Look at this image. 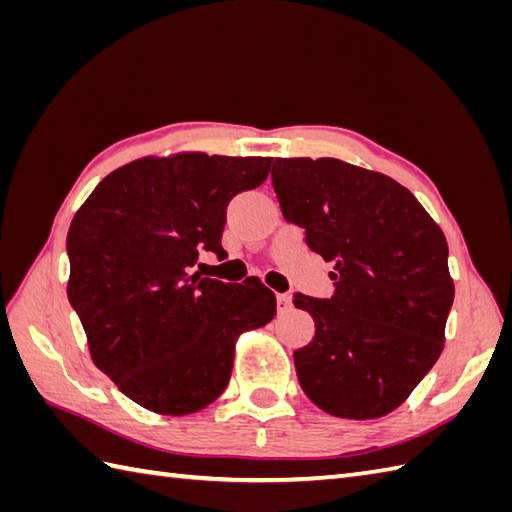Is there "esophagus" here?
Segmentation results:
<instances>
[{
    "label": "esophagus",
    "mask_w": 512,
    "mask_h": 512,
    "mask_svg": "<svg viewBox=\"0 0 512 512\" xmlns=\"http://www.w3.org/2000/svg\"><path fill=\"white\" fill-rule=\"evenodd\" d=\"M292 308V301L288 295H277V312L286 314Z\"/></svg>",
    "instance_id": "obj_1"
}]
</instances>
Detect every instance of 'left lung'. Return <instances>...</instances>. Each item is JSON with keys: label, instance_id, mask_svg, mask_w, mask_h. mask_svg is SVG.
I'll return each instance as SVG.
<instances>
[{"label": "left lung", "instance_id": "left-lung-1", "mask_svg": "<svg viewBox=\"0 0 512 512\" xmlns=\"http://www.w3.org/2000/svg\"><path fill=\"white\" fill-rule=\"evenodd\" d=\"M273 187L288 222L334 264V297L295 295L314 339L295 352L306 396L336 418L398 409L444 347L453 303L449 246L409 189L336 158H275Z\"/></svg>", "mask_w": 512, "mask_h": 512}]
</instances>
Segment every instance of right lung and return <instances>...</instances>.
Listing matches in <instances>:
<instances>
[{
    "label": "right lung",
    "mask_w": 512,
    "mask_h": 512,
    "mask_svg": "<svg viewBox=\"0 0 512 512\" xmlns=\"http://www.w3.org/2000/svg\"><path fill=\"white\" fill-rule=\"evenodd\" d=\"M273 158L182 151L112 171L68 231V299L94 365L162 416H187L222 394L239 334L264 328L275 292L191 275L200 250L224 259L226 206L268 178Z\"/></svg>",
    "instance_id": "1"
}]
</instances>
